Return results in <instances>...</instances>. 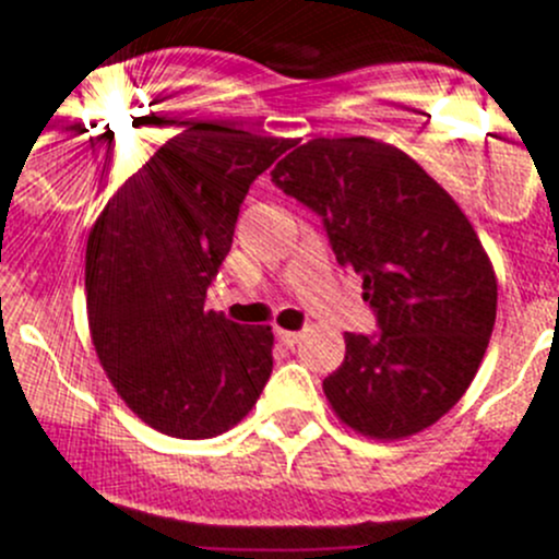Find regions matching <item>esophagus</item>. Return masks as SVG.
Returning a JSON list of instances; mask_svg holds the SVG:
<instances>
[{
    "mask_svg": "<svg viewBox=\"0 0 559 559\" xmlns=\"http://www.w3.org/2000/svg\"><path fill=\"white\" fill-rule=\"evenodd\" d=\"M275 336L281 338V342L286 344V347H295V344H300V338H304V333H297V331H275Z\"/></svg>",
    "mask_w": 559,
    "mask_h": 559,
    "instance_id": "34e87169",
    "label": "esophagus"
}]
</instances>
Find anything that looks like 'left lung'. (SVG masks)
Returning a JSON list of instances; mask_svg holds the SVG:
<instances>
[{
  "label": "left lung",
  "mask_w": 559,
  "mask_h": 559,
  "mask_svg": "<svg viewBox=\"0 0 559 559\" xmlns=\"http://www.w3.org/2000/svg\"><path fill=\"white\" fill-rule=\"evenodd\" d=\"M273 181L322 217L378 314V336L344 333L342 367L322 380L333 414L378 441L436 425L472 385L497 322V273L468 217L405 151L372 138L309 140Z\"/></svg>",
  "instance_id": "8db88e82"
}]
</instances>
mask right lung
Listing matches in <instances>:
<instances>
[{"label":"right lung","mask_w":559,"mask_h":559,"mask_svg":"<svg viewBox=\"0 0 559 559\" xmlns=\"http://www.w3.org/2000/svg\"><path fill=\"white\" fill-rule=\"evenodd\" d=\"M292 148L228 123H190L129 176L93 223L87 325L118 397L174 438H212L248 416L273 372V328L206 309L239 203Z\"/></svg>","instance_id":"obj_1"}]
</instances>
